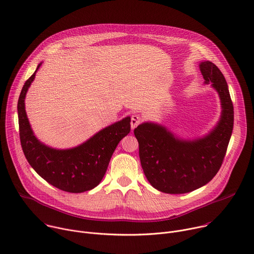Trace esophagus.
<instances>
[{
  "label": "esophagus",
  "mask_w": 254,
  "mask_h": 254,
  "mask_svg": "<svg viewBox=\"0 0 254 254\" xmlns=\"http://www.w3.org/2000/svg\"><path fill=\"white\" fill-rule=\"evenodd\" d=\"M141 123V118L138 115H132L131 116V121H130V126L131 128H135L139 124Z\"/></svg>",
  "instance_id": "esophagus-1"
}]
</instances>
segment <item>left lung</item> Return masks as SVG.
<instances>
[{"mask_svg": "<svg viewBox=\"0 0 254 254\" xmlns=\"http://www.w3.org/2000/svg\"><path fill=\"white\" fill-rule=\"evenodd\" d=\"M199 66L204 83L217 91L221 101L220 120L209 133L183 139L155 123H143L133 130L143 173L163 193H189L209 183L222 165L231 137L234 112L225 77L210 61Z\"/></svg>", "mask_w": 254, "mask_h": 254, "instance_id": "1", "label": "left lung"}]
</instances>
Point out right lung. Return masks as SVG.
<instances>
[{
  "label": "right lung",
  "instance_id": "1",
  "mask_svg": "<svg viewBox=\"0 0 254 254\" xmlns=\"http://www.w3.org/2000/svg\"><path fill=\"white\" fill-rule=\"evenodd\" d=\"M41 64L25 82L18 100L24 155L36 173L52 186L69 193L89 191L100 183L119 142L130 131V118L102 128L75 148L57 150L46 146L35 136L25 111L26 93Z\"/></svg>",
  "mask_w": 254,
  "mask_h": 254
}]
</instances>
